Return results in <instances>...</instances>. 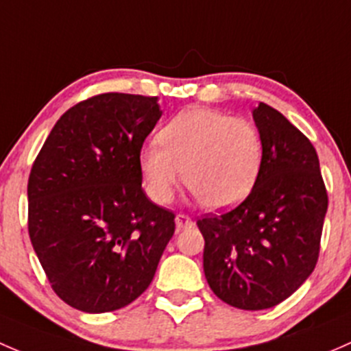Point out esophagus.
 <instances>
[{"label":"esophagus","mask_w":351,"mask_h":351,"mask_svg":"<svg viewBox=\"0 0 351 351\" xmlns=\"http://www.w3.org/2000/svg\"><path fill=\"white\" fill-rule=\"evenodd\" d=\"M193 225H194V223H193V219L189 218V216H186V215H177L176 216V228L177 230L191 228Z\"/></svg>","instance_id":"esophagus-1"}]
</instances>
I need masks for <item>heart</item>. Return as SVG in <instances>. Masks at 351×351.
<instances>
[{
  "label": "heart",
  "mask_w": 351,
  "mask_h": 351,
  "mask_svg": "<svg viewBox=\"0 0 351 351\" xmlns=\"http://www.w3.org/2000/svg\"><path fill=\"white\" fill-rule=\"evenodd\" d=\"M160 145L140 150L147 194L157 204L174 197L180 180L209 209H230L247 199L262 169L263 147L250 121L211 108L176 114L158 132Z\"/></svg>",
  "instance_id": "1"
}]
</instances>
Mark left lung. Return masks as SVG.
Returning a JSON list of instances; mask_svg holds the SVG:
<instances>
[{
	"label": "left lung",
	"mask_w": 351,
	"mask_h": 351,
	"mask_svg": "<svg viewBox=\"0 0 351 351\" xmlns=\"http://www.w3.org/2000/svg\"><path fill=\"white\" fill-rule=\"evenodd\" d=\"M252 114L263 147L254 189L197 226L211 291L233 308L260 311L294 294L316 267L328 194L313 143L269 104Z\"/></svg>",
	"instance_id": "1"
}]
</instances>
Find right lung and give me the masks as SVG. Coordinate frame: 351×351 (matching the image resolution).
I'll list each match as a JSON object with an SVG mask.
<instances>
[{"label":"right lung","instance_id":"1","mask_svg":"<svg viewBox=\"0 0 351 351\" xmlns=\"http://www.w3.org/2000/svg\"><path fill=\"white\" fill-rule=\"evenodd\" d=\"M158 97L106 93L60 117L28 179V233L56 294L84 313L128 306L149 287L176 230L142 189L138 157Z\"/></svg>","mask_w":351,"mask_h":351}]
</instances>
